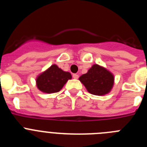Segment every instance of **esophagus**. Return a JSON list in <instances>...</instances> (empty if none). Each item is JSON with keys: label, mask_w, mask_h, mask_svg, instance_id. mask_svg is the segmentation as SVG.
Masks as SVG:
<instances>
[{"label": "esophagus", "mask_w": 147, "mask_h": 147, "mask_svg": "<svg viewBox=\"0 0 147 147\" xmlns=\"http://www.w3.org/2000/svg\"><path fill=\"white\" fill-rule=\"evenodd\" d=\"M73 78H74V79H78V78H79V75L78 74H73Z\"/></svg>", "instance_id": "obj_1"}]
</instances>
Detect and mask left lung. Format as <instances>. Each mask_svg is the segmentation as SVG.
<instances>
[{"instance_id": "obj_1", "label": "left lung", "mask_w": 147, "mask_h": 147, "mask_svg": "<svg viewBox=\"0 0 147 147\" xmlns=\"http://www.w3.org/2000/svg\"><path fill=\"white\" fill-rule=\"evenodd\" d=\"M90 93L103 96L110 93L114 85V76L105 67L95 64L88 73L79 78Z\"/></svg>"}]
</instances>
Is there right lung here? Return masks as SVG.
Returning a JSON list of instances; mask_svg holds the SVG:
<instances>
[{
    "label": "right lung",
    "instance_id": "right-lung-1",
    "mask_svg": "<svg viewBox=\"0 0 147 147\" xmlns=\"http://www.w3.org/2000/svg\"><path fill=\"white\" fill-rule=\"evenodd\" d=\"M71 78L69 72L62 71L57 65H52L37 76L36 84L37 88L43 93H57Z\"/></svg>",
    "mask_w": 147,
    "mask_h": 147
}]
</instances>
